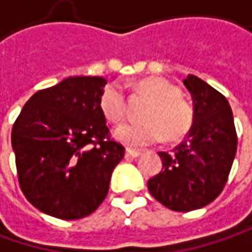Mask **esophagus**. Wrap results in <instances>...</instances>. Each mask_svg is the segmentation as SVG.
Listing matches in <instances>:
<instances>
[{"instance_id": "esophagus-1", "label": "esophagus", "mask_w": 252, "mask_h": 252, "mask_svg": "<svg viewBox=\"0 0 252 252\" xmlns=\"http://www.w3.org/2000/svg\"><path fill=\"white\" fill-rule=\"evenodd\" d=\"M140 156V152H137V150H132V149H126V152H125V158H136Z\"/></svg>"}]
</instances>
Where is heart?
Listing matches in <instances>:
<instances>
[{
  "label": "heart",
  "instance_id": "b5f03b06",
  "mask_svg": "<svg viewBox=\"0 0 252 252\" xmlns=\"http://www.w3.org/2000/svg\"><path fill=\"white\" fill-rule=\"evenodd\" d=\"M136 89L150 97L139 123H125L116 127L115 137L129 147H145L163 137L177 140L193 125V109L180 96L176 85L160 76H149L136 82ZM99 107L113 123L125 116V94L119 85L109 83L99 97Z\"/></svg>",
  "mask_w": 252,
  "mask_h": 252
}]
</instances>
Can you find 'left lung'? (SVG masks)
Masks as SVG:
<instances>
[{"label":"left lung","instance_id":"1","mask_svg":"<svg viewBox=\"0 0 252 252\" xmlns=\"http://www.w3.org/2000/svg\"><path fill=\"white\" fill-rule=\"evenodd\" d=\"M193 100V125L173 153L160 152L163 169L147 182L158 203L191 211L214 201L225 186L237 152L228 100L194 75L183 81Z\"/></svg>","mask_w":252,"mask_h":252}]
</instances>
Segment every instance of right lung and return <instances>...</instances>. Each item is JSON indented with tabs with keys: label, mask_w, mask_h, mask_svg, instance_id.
<instances>
[{
	"label": "right lung",
	"mask_w": 252,
	"mask_h": 252,
	"mask_svg": "<svg viewBox=\"0 0 252 252\" xmlns=\"http://www.w3.org/2000/svg\"><path fill=\"white\" fill-rule=\"evenodd\" d=\"M102 76H68L32 94L11 143L19 186L33 207L61 220L92 214L109 191L125 147L107 136Z\"/></svg>",
	"instance_id": "1"
}]
</instances>
